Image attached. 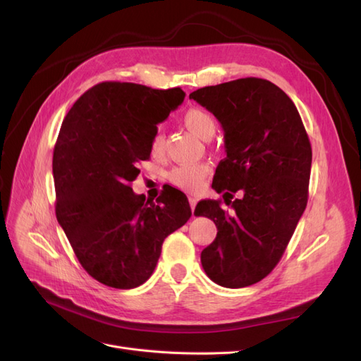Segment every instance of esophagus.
<instances>
[{
    "label": "esophagus",
    "instance_id": "obj_1",
    "mask_svg": "<svg viewBox=\"0 0 361 361\" xmlns=\"http://www.w3.org/2000/svg\"><path fill=\"white\" fill-rule=\"evenodd\" d=\"M195 204H197V200H195L194 197H190V206H191V211H192V212H194Z\"/></svg>",
    "mask_w": 361,
    "mask_h": 361
}]
</instances>
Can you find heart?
<instances>
[{
    "label": "heart",
    "mask_w": 361,
    "mask_h": 361,
    "mask_svg": "<svg viewBox=\"0 0 361 361\" xmlns=\"http://www.w3.org/2000/svg\"><path fill=\"white\" fill-rule=\"evenodd\" d=\"M182 123L190 133L202 140H209L216 130L215 117L199 106H192L185 111L182 116ZM164 150H166V137L161 130H157L150 140V154L152 157H161ZM207 171L209 170L204 164H188V166L174 167L169 173V179L182 190L194 191L200 188L202 182L207 176Z\"/></svg>",
    "instance_id": "obj_1"
}]
</instances>
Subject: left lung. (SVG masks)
<instances>
[{
    "instance_id": "8db88e82",
    "label": "left lung",
    "mask_w": 361,
    "mask_h": 361,
    "mask_svg": "<svg viewBox=\"0 0 361 361\" xmlns=\"http://www.w3.org/2000/svg\"><path fill=\"white\" fill-rule=\"evenodd\" d=\"M224 129L227 157L212 188L233 197V214L218 200H202L195 215L215 223L216 238L202 251V267L216 285L238 289L276 268L307 206L312 146L297 106L280 87L241 78L190 94ZM231 202V201H228Z\"/></svg>"
}]
</instances>
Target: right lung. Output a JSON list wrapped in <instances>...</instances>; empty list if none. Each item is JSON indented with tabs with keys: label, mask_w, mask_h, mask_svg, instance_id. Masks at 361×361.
I'll use <instances>...</instances> for the list:
<instances>
[{
	"label": "right lung",
	"mask_w": 361,
	"mask_h": 361,
	"mask_svg": "<svg viewBox=\"0 0 361 361\" xmlns=\"http://www.w3.org/2000/svg\"><path fill=\"white\" fill-rule=\"evenodd\" d=\"M183 97L180 87L105 81L63 120L52 157L56 215L82 268L105 286L143 285L164 239L190 220L182 191L169 185L154 203L130 188L137 164L150 158L157 125Z\"/></svg>",
	"instance_id": "1"
}]
</instances>
